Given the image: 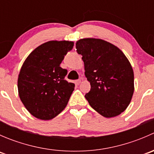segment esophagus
Returning a JSON list of instances; mask_svg holds the SVG:
<instances>
[{"label": "esophagus", "mask_w": 154, "mask_h": 154, "mask_svg": "<svg viewBox=\"0 0 154 154\" xmlns=\"http://www.w3.org/2000/svg\"><path fill=\"white\" fill-rule=\"evenodd\" d=\"M80 83H81V80H76V81H75L76 85L80 84Z\"/></svg>", "instance_id": "esophagus-1"}]
</instances>
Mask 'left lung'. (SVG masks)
Here are the masks:
<instances>
[{"mask_svg": "<svg viewBox=\"0 0 154 154\" xmlns=\"http://www.w3.org/2000/svg\"><path fill=\"white\" fill-rule=\"evenodd\" d=\"M82 55L85 75L91 89L85 95L89 105L106 118L116 117L127 108L134 91V74L123 52L100 38L76 42Z\"/></svg>", "mask_w": 154, "mask_h": 154, "instance_id": "8db88e82", "label": "left lung"}]
</instances>
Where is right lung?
Returning a JSON list of instances; mask_svg holds the SVG:
<instances>
[{
	"label": "right lung",
	"instance_id": "right-lung-1",
	"mask_svg": "<svg viewBox=\"0 0 154 154\" xmlns=\"http://www.w3.org/2000/svg\"><path fill=\"white\" fill-rule=\"evenodd\" d=\"M73 46V42L49 41L32 51L23 63L18 94L34 117L51 120L66 108L75 85L65 80L68 71L60 64Z\"/></svg>",
	"mask_w": 154,
	"mask_h": 154
}]
</instances>
